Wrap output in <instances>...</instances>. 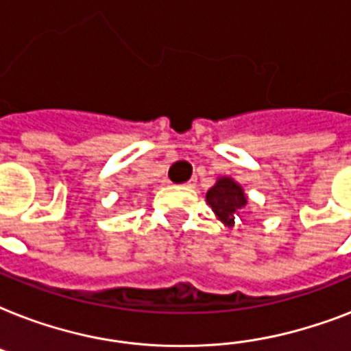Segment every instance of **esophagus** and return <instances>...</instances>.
Here are the masks:
<instances>
[{
  "label": "esophagus",
  "mask_w": 351,
  "mask_h": 351,
  "mask_svg": "<svg viewBox=\"0 0 351 351\" xmlns=\"http://www.w3.org/2000/svg\"><path fill=\"white\" fill-rule=\"evenodd\" d=\"M195 184H197V182H195V180H189V182H186L184 186H186V187H195Z\"/></svg>",
  "instance_id": "34e87169"
}]
</instances>
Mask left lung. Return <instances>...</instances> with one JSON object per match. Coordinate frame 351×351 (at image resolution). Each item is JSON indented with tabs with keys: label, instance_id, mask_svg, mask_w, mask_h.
<instances>
[{
	"label": "left lung",
	"instance_id": "left-lung-1",
	"mask_svg": "<svg viewBox=\"0 0 351 351\" xmlns=\"http://www.w3.org/2000/svg\"><path fill=\"white\" fill-rule=\"evenodd\" d=\"M206 202L213 209L217 220L226 228H233L234 220L242 215V209L247 204V195L239 182L231 176H219L213 187L206 193Z\"/></svg>",
	"mask_w": 351,
	"mask_h": 351
}]
</instances>
